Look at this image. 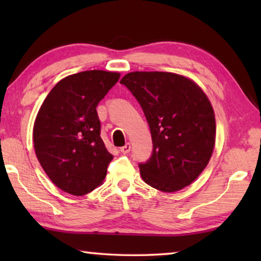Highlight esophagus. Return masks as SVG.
Returning a JSON list of instances; mask_svg holds the SVG:
<instances>
[{
    "instance_id": "34e87169",
    "label": "esophagus",
    "mask_w": 261,
    "mask_h": 261,
    "mask_svg": "<svg viewBox=\"0 0 261 261\" xmlns=\"http://www.w3.org/2000/svg\"><path fill=\"white\" fill-rule=\"evenodd\" d=\"M130 149H131V145H130V143H126V144L124 145V146L120 148V151H121L123 154H127V153L130 152Z\"/></svg>"
}]
</instances>
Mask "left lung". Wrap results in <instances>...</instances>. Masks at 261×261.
<instances>
[{"label": "left lung", "instance_id": "left-lung-1", "mask_svg": "<svg viewBox=\"0 0 261 261\" xmlns=\"http://www.w3.org/2000/svg\"><path fill=\"white\" fill-rule=\"evenodd\" d=\"M121 84L139 102L151 129L152 155L138 165L144 182L163 192L188 187L214 148L215 117L206 94L171 72H130Z\"/></svg>", "mask_w": 261, "mask_h": 261}]
</instances>
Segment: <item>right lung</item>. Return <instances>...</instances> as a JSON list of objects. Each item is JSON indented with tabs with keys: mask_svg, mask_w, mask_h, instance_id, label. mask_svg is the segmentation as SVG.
<instances>
[{
	"mask_svg": "<svg viewBox=\"0 0 261 261\" xmlns=\"http://www.w3.org/2000/svg\"><path fill=\"white\" fill-rule=\"evenodd\" d=\"M120 77L102 70L71 74L57 83L41 105L33 127L35 154L64 192L83 196L107 175L114 156L100 137L96 107Z\"/></svg>",
	"mask_w": 261,
	"mask_h": 261,
	"instance_id": "obj_1",
	"label": "right lung"
}]
</instances>
